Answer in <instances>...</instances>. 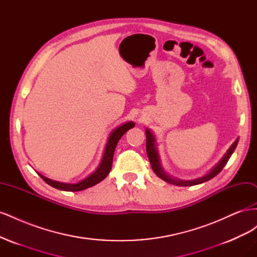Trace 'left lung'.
<instances>
[{"mask_svg":"<svg viewBox=\"0 0 257 257\" xmlns=\"http://www.w3.org/2000/svg\"><path fill=\"white\" fill-rule=\"evenodd\" d=\"M146 136H147V145H146L147 155H148V159H149V161H150V164H151L153 172L159 178H161L162 180H164L168 183H172L174 185H178V186H192V185L200 184V183L206 182V181L210 180V179L215 177L223 169V167L226 165V163L228 162L230 155L232 154V152L235 151L238 141H239L238 138L236 139V142L230 146V148L227 150V152L225 153V155L221 159V161L217 163V164L211 170H210L208 174L204 175L203 177H199L197 179H193V180H180V179H176V178L168 176L165 170L163 169V167L161 165L157 144H155V137L151 133L150 130H148V128L146 130Z\"/></svg>","mask_w":257,"mask_h":257,"instance_id":"left-lung-1","label":"left lung"}]
</instances>
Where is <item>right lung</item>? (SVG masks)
<instances>
[{
    "instance_id": "right-lung-1",
    "label": "right lung",
    "mask_w": 257,
    "mask_h": 257,
    "mask_svg": "<svg viewBox=\"0 0 257 257\" xmlns=\"http://www.w3.org/2000/svg\"><path fill=\"white\" fill-rule=\"evenodd\" d=\"M135 126L134 122H126L122 124L119 127L114 128L110 135L109 138H108V142L106 144V148H105V152L103 155V159L100 161L98 167L96 168V170L94 173H92L89 177L84 178L83 180L77 182V183H63V182H59V181H53L51 179H48L44 177L43 175L38 174L41 176V178L43 180L51 185L52 188L58 189L61 191H68V192H78V191H82L88 188H91V186L95 185L97 183H99L100 181H103L104 179L109 174L111 166H112V158H113V153L115 150V147L118 142L120 141V138L126 133V132Z\"/></svg>"
}]
</instances>
